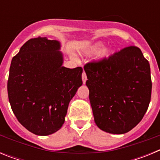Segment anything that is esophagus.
<instances>
[{
  "label": "esophagus",
  "instance_id": "1",
  "mask_svg": "<svg viewBox=\"0 0 160 160\" xmlns=\"http://www.w3.org/2000/svg\"><path fill=\"white\" fill-rule=\"evenodd\" d=\"M82 82L83 83H86L87 80V74L85 73V71L82 72Z\"/></svg>",
  "mask_w": 160,
  "mask_h": 160
}]
</instances>
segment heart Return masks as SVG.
Listing matches in <instances>:
<instances>
[{"label": "heart", "instance_id": "obj_1", "mask_svg": "<svg viewBox=\"0 0 160 160\" xmlns=\"http://www.w3.org/2000/svg\"><path fill=\"white\" fill-rule=\"evenodd\" d=\"M102 44L100 43V42H98V43H96V44H94L92 47L90 48L89 53H98V52L99 51L100 49H102ZM111 52L112 51H111V49H107V50L103 51L101 54V58H108L109 56L111 54Z\"/></svg>", "mask_w": 160, "mask_h": 160}]
</instances>
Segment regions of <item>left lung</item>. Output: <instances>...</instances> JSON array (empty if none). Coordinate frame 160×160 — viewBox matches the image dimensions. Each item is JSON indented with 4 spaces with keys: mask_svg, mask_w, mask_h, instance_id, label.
Instances as JSON below:
<instances>
[{
    "mask_svg": "<svg viewBox=\"0 0 160 160\" xmlns=\"http://www.w3.org/2000/svg\"><path fill=\"white\" fill-rule=\"evenodd\" d=\"M94 122L111 134L131 131L143 118L152 96L148 61L136 46L84 66Z\"/></svg>",
    "mask_w": 160,
    "mask_h": 160,
    "instance_id": "8db88e82",
    "label": "left lung"
}]
</instances>
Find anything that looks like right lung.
<instances>
[{"label": "right lung", "mask_w": 160, "mask_h": 160, "mask_svg": "<svg viewBox=\"0 0 160 160\" xmlns=\"http://www.w3.org/2000/svg\"><path fill=\"white\" fill-rule=\"evenodd\" d=\"M60 46L56 40L31 38L11 62L8 101L20 123L35 135H51L62 128L82 84V68L62 66Z\"/></svg>", "instance_id": "1"}]
</instances>
